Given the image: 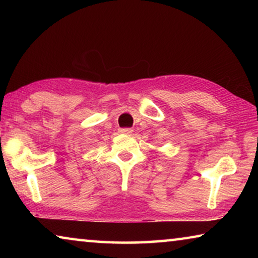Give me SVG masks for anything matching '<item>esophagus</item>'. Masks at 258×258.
<instances>
[{"instance_id": "obj_1", "label": "esophagus", "mask_w": 258, "mask_h": 258, "mask_svg": "<svg viewBox=\"0 0 258 258\" xmlns=\"http://www.w3.org/2000/svg\"><path fill=\"white\" fill-rule=\"evenodd\" d=\"M119 132H120L121 134H127V135H130V134H132L133 130H132V128H120Z\"/></svg>"}]
</instances>
